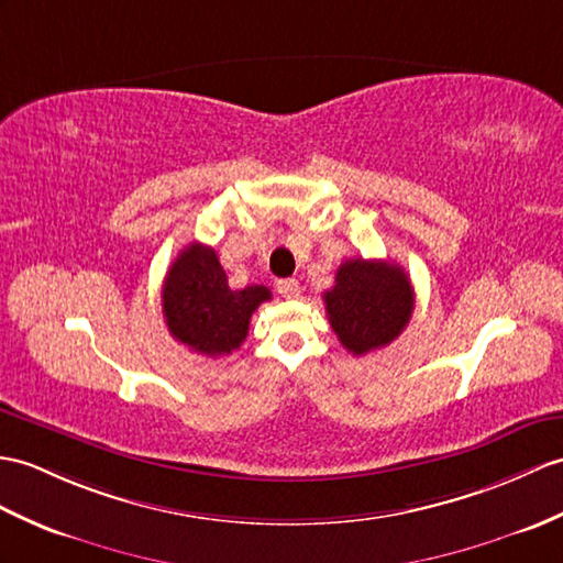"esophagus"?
I'll list each match as a JSON object with an SVG mask.
<instances>
[{
    "label": "esophagus",
    "mask_w": 563,
    "mask_h": 563,
    "mask_svg": "<svg viewBox=\"0 0 563 563\" xmlns=\"http://www.w3.org/2000/svg\"><path fill=\"white\" fill-rule=\"evenodd\" d=\"M276 290H278L283 297L292 299V297L299 295V283H297L295 278H283V280L276 283Z\"/></svg>",
    "instance_id": "obj_1"
}]
</instances>
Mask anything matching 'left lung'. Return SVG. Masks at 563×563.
I'll return each instance as SVG.
<instances>
[{
    "instance_id": "left-lung-1",
    "label": "left lung",
    "mask_w": 563,
    "mask_h": 563,
    "mask_svg": "<svg viewBox=\"0 0 563 563\" xmlns=\"http://www.w3.org/2000/svg\"><path fill=\"white\" fill-rule=\"evenodd\" d=\"M325 313L338 341L352 355L394 343L415 309L410 278L394 261L347 258L335 285L323 292Z\"/></svg>"
}]
</instances>
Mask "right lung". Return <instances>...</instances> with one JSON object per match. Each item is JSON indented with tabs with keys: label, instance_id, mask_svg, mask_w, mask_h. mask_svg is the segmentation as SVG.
<instances>
[{
	"label": "right lung",
	"instance_id": "right-lung-1",
	"mask_svg": "<svg viewBox=\"0 0 563 563\" xmlns=\"http://www.w3.org/2000/svg\"><path fill=\"white\" fill-rule=\"evenodd\" d=\"M271 299L266 285L232 290L216 250L194 242L179 252L163 285V313L175 341L206 357L230 355L250 333L252 313Z\"/></svg>",
	"mask_w": 563,
	"mask_h": 563
}]
</instances>
